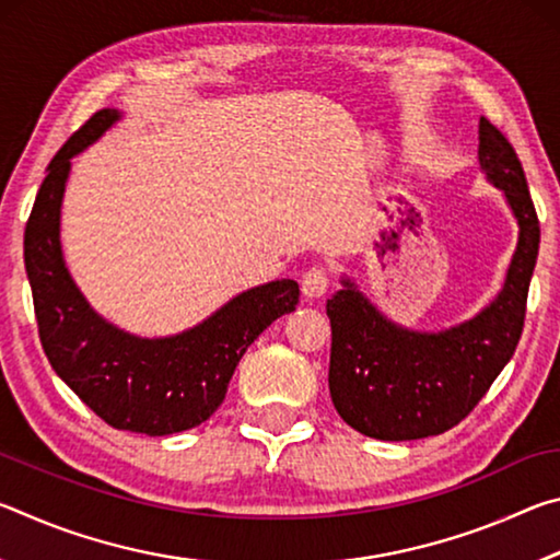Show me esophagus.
Returning a JSON list of instances; mask_svg holds the SVG:
<instances>
[{"label": "esophagus", "instance_id": "1", "mask_svg": "<svg viewBox=\"0 0 560 560\" xmlns=\"http://www.w3.org/2000/svg\"><path fill=\"white\" fill-rule=\"evenodd\" d=\"M328 271L324 267H311L303 271L301 277V291L303 296L308 299H316V296H324L326 289H328Z\"/></svg>", "mask_w": 560, "mask_h": 560}]
</instances>
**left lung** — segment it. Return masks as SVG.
I'll list each match as a JSON object with an SVG mask.
<instances>
[{
  "label": "left lung",
  "instance_id": "obj_1",
  "mask_svg": "<svg viewBox=\"0 0 560 560\" xmlns=\"http://www.w3.org/2000/svg\"><path fill=\"white\" fill-rule=\"evenodd\" d=\"M479 165L504 189L518 222L516 254L494 303L442 334L390 324L348 279L326 303L334 336L330 397L350 428L368 438L402 442L452 430L479 405L518 346L541 226L514 145L485 116Z\"/></svg>",
  "mask_w": 560,
  "mask_h": 560
}]
</instances>
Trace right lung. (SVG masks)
Listing matches in <instances>:
<instances>
[{
	"instance_id": "1",
	"label": "right lung",
	"mask_w": 560,
	"mask_h": 560,
	"mask_svg": "<svg viewBox=\"0 0 560 560\" xmlns=\"http://www.w3.org/2000/svg\"><path fill=\"white\" fill-rule=\"evenodd\" d=\"M118 120L103 108L49 163L24 230V267L46 358L56 375L116 430L150 438L205 422L222 405L244 350L299 303V283L271 281L232 299L173 338H136L96 316L63 267L59 214L71 158Z\"/></svg>"
}]
</instances>
